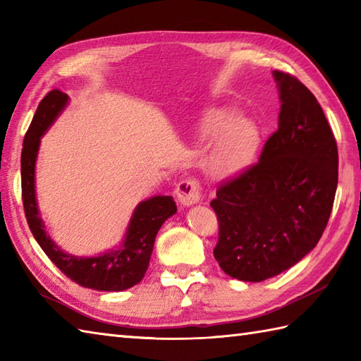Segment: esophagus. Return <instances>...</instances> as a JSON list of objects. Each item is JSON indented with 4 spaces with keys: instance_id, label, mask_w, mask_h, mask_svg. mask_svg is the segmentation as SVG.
Segmentation results:
<instances>
[{
    "instance_id": "obj_1",
    "label": "esophagus",
    "mask_w": 361,
    "mask_h": 361,
    "mask_svg": "<svg viewBox=\"0 0 361 361\" xmlns=\"http://www.w3.org/2000/svg\"><path fill=\"white\" fill-rule=\"evenodd\" d=\"M175 192L183 206H192L202 200L200 183H198L195 178H186L180 181Z\"/></svg>"
}]
</instances>
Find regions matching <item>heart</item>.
<instances>
[{
	"instance_id": "b5f03b06",
	"label": "heart",
	"mask_w": 361,
	"mask_h": 361,
	"mask_svg": "<svg viewBox=\"0 0 361 361\" xmlns=\"http://www.w3.org/2000/svg\"><path fill=\"white\" fill-rule=\"evenodd\" d=\"M198 136L203 141L216 140L208 158V171L216 178H229L245 171L260 144L255 122L235 118V113L225 106H214L203 114Z\"/></svg>"
}]
</instances>
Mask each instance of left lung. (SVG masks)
<instances>
[{
	"instance_id": "1",
	"label": "left lung",
	"mask_w": 361,
	"mask_h": 361,
	"mask_svg": "<svg viewBox=\"0 0 361 361\" xmlns=\"http://www.w3.org/2000/svg\"><path fill=\"white\" fill-rule=\"evenodd\" d=\"M281 111L256 164L217 189L214 257L226 274L260 282L288 270L317 247L338 185V149L312 91L273 71Z\"/></svg>"
}]
</instances>
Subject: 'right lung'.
Segmentation results:
<instances>
[{
	"instance_id": "1",
	"label": "right lung",
	"mask_w": 361,
	"mask_h": 361,
	"mask_svg": "<svg viewBox=\"0 0 361 361\" xmlns=\"http://www.w3.org/2000/svg\"><path fill=\"white\" fill-rule=\"evenodd\" d=\"M66 93L52 90L34 114L21 150V194L30 233L60 271L82 287L99 291H122L141 282L149 268L153 243L161 225L176 212L171 195H157L136 206L127 226L124 242L118 250L94 257L66 255L44 231L35 198V161L40 137L68 105Z\"/></svg>"
}]
</instances>
